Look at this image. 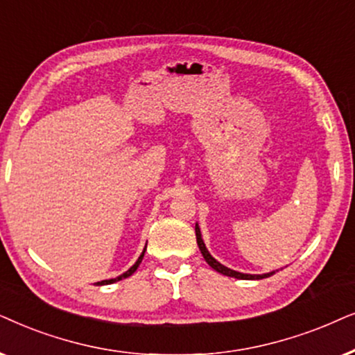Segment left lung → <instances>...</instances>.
Returning <instances> with one entry per match:
<instances>
[{
  "label": "left lung",
  "instance_id": "left-lung-1",
  "mask_svg": "<svg viewBox=\"0 0 355 355\" xmlns=\"http://www.w3.org/2000/svg\"><path fill=\"white\" fill-rule=\"evenodd\" d=\"M195 232H196V242H198V247H200V250H201L202 258L206 259V263L209 264V266H211L212 269H216L217 272L224 274V276L235 277V279H264V277L272 276V274L276 272V271H271V272H266V274H243V272L234 271V269H230V268L224 266V264H220L219 261H217V259H214V258L211 257V253L207 252V248H206L205 242H202V239H201V230H200V225H198V224H196V227H195Z\"/></svg>",
  "mask_w": 355,
  "mask_h": 355
}]
</instances>
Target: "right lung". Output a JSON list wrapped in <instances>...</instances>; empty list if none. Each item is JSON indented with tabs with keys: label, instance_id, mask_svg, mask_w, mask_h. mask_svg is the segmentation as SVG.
I'll return each mask as SVG.
<instances>
[{
	"label": "right lung",
	"instance_id": "right-lung-1",
	"mask_svg": "<svg viewBox=\"0 0 355 355\" xmlns=\"http://www.w3.org/2000/svg\"><path fill=\"white\" fill-rule=\"evenodd\" d=\"M144 252H146V248L143 250V253L139 254V258H138V261H136L133 266H131L128 271L126 272H123L121 276H118V277H115V279H105V281H101V282H97V286H105V284H113V282H116V281H121V279H125V277H128V276H131V274H133L136 269H138V266L141 264V261H143V257H144Z\"/></svg>",
	"mask_w": 355,
	"mask_h": 355
}]
</instances>
